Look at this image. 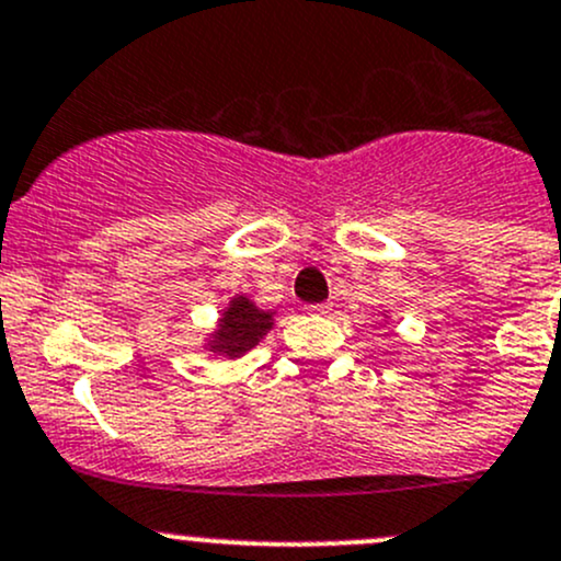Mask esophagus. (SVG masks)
<instances>
[{"label":"esophagus","instance_id":"obj_1","mask_svg":"<svg viewBox=\"0 0 561 561\" xmlns=\"http://www.w3.org/2000/svg\"><path fill=\"white\" fill-rule=\"evenodd\" d=\"M329 310H332V302H316V305H308V313H310V316H327Z\"/></svg>","mask_w":561,"mask_h":561}]
</instances>
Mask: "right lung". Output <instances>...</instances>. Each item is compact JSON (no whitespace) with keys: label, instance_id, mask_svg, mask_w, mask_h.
Returning a JSON list of instances; mask_svg holds the SVG:
<instances>
[{"label":"right lung","instance_id":"1","mask_svg":"<svg viewBox=\"0 0 561 561\" xmlns=\"http://www.w3.org/2000/svg\"><path fill=\"white\" fill-rule=\"evenodd\" d=\"M273 327V316L262 313L251 299L238 297L232 299L229 310L224 313L221 327H218L216 340L210 343L213 351L227 356H240L245 351H251L259 340L264 337V332Z\"/></svg>","mask_w":561,"mask_h":561}]
</instances>
